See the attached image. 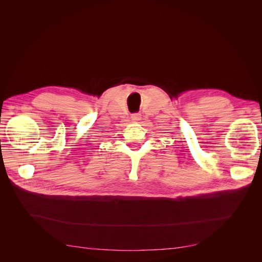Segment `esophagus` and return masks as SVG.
<instances>
[{
  "instance_id": "esophagus-1",
  "label": "esophagus",
  "mask_w": 262,
  "mask_h": 262,
  "mask_svg": "<svg viewBox=\"0 0 262 262\" xmlns=\"http://www.w3.org/2000/svg\"><path fill=\"white\" fill-rule=\"evenodd\" d=\"M141 118H142L141 114H133V115H131V120H132L133 122H138V121H140V120H141Z\"/></svg>"
}]
</instances>
